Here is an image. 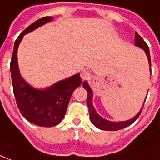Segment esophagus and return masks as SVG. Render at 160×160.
<instances>
[{
    "label": "esophagus",
    "instance_id": "esophagus-1",
    "mask_svg": "<svg viewBox=\"0 0 160 160\" xmlns=\"http://www.w3.org/2000/svg\"><path fill=\"white\" fill-rule=\"evenodd\" d=\"M91 73L88 71V70H82L81 72V78L82 80H88L91 78Z\"/></svg>",
    "mask_w": 160,
    "mask_h": 160
}]
</instances>
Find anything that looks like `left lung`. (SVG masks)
<instances>
[{"label": "left lung", "instance_id": "8db88e82", "mask_svg": "<svg viewBox=\"0 0 160 160\" xmlns=\"http://www.w3.org/2000/svg\"><path fill=\"white\" fill-rule=\"evenodd\" d=\"M135 45L137 47L143 48L145 50V52L147 55L148 57V62H149L150 69H151V57H150V52H149V48H148V45L145 43V42L143 40V38L141 37L137 32L135 33ZM151 73H152V70H151ZM82 86L83 88L86 90L88 96H87V105L89 108V113H90V119H91V123L94 124L97 128L101 129V130H104V131H118V130H121V129L125 128L129 125L134 123L138 118L140 115L141 112L143 110V106L141 108L140 112L138 113L137 115L135 116L134 118H132V119L127 120V121H123V122H112V121H109L103 118L102 117L97 113V112L95 111V108L93 107V104H92V91H91V87L88 84V82L86 81L82 82Z\"/></svg>", "mask_w": 160, "mask_h": 160}]
</instances>
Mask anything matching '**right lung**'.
<instances>
[{"instance_id":"1","label":"right lung","mask_w":160,"mask_h":160,"mask_svg":"<svg viewBox=\"0 0 160 160\" xmlns=\"http://www.w3.org/2000/svg\"><path fill=\"white\" fill-rule=\"evenodd\" d=\"M52 19L51 16L41 18L21 33L15 40L10 62L13 91L18 109L28 121L42 127H52L63 119L70 97L82 82L78 73L56 82L45 90H37L25 82L20 75L17 49L23 36L49 22Z\"/></svg>"}]
</instances>
